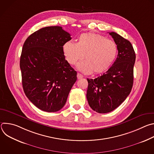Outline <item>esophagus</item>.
<instances>
[{"label":"esophagus","mask_w":154,"mask_h":154,"mask_svg":"<svg viewBox=\"0 0 154 154\" xmlns=\"http://www.w3.org/2000/svg\"><path fill=\"white\" fill-rule=\"evenodd\" d=\"M77 79H82V78L83 77V76L82 74H79V73L77 74Z\"/></svg>","instance_id":"esophagus-1"}]
</instances>
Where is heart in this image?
Listing matches in <instances>:
<instances>
[{"instance_id":"b5f03b06","label":"heart","mask_w":154,"mask_h":154,"mask_svg":"<svg viewBox=\"0 0 154 154\" xmlns=\"http://www.w3.org/2000/svg\"><path fill=\"white\" fill-rule=\"evenodd\" d=\"M116 43L104 36L94 33L80 35L77 43L66 42L63 52L66 61L75 64L84 58L85 61L78 64L79 70L85 74H101L111 66L117 54Z\"/></svg>"}]
</instances>
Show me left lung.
<instances>
[{"instance_id":"obj_1","label":"left lung","mask_w":154,"mask_h":154,"mask_svg":"<svg viewBox=\"0 0 154 154\" xmlns=\"http://www.w3.org/2000/svg\"><path fill=\"white\" fill-rule=\"evenodd\" d=\"M118 51L112 66L102 75L87 79L88 86L86 98L89 105L99 113L112 112L118 107L131 92L134 83L135 52L129 41L115 32H109Z\"/></svg>"}]
</instances>
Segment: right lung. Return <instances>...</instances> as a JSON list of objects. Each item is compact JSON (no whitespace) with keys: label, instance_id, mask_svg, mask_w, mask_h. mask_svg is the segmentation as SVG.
Instances as JSON below:
<instances>
[{"label":"right lung","instance_id":"right-lung-1","mask_svg":"<svg viewBox=\"0 0 154 154\" xmlns=\"http://www.w3.org/2000/svg\"><path fill=\"white\" fill-rule=\"evenodd\" d=\"M71 35L60 26L42 28L24 42L20 58L24 91L37 108L47 112L61 109L77 80V72L65 60L64 44Z\"/></svg>","mask_w":154,"mask_h":154}]
</instances>
